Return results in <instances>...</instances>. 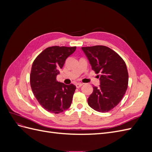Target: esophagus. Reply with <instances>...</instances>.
Wrapping results in <instances>:
<instances>
[{
  "instance_id": "obj_1",
  "label": "esophagus",
  "mask_w": 152,
  "mask_h": 152,
  "mask_svg": "<svg viewBox=\"0 0 152 152\" xmlns=\"http://www.w3.org/2000/svg\"><path fill=\"white\" fill-rule=\"evenodd\" d=\"M82 85H83V84H82V83H77V84H75L77 88H79V87H80Z\"/></svg>"
}]
</instances>
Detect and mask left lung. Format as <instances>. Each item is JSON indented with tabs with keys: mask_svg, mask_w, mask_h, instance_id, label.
<instances>
[{
	"mask_svg": "<svg viewBox=\"0 0 152 152\" xmlns=\"http://www.w3.org/2000/svg\"><path fill=\"white\" fill-rule=\"evenodd\" d=\"M96 74L100 73L99 87L93 92L87 103L99 112H108L120 103L128 86L129 75L124 59L110 48L104 45L82 48Z\"/></svg>",
	"mask_w": 152,
	"mask_h": 152,
	"instance_id": "obj_1",
	"label": "left lung"
}]
</instances>
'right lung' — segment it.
Segmentation results:
<instances>
[{"instance_id": "obj_1", "label": "right lung", "mask_w": 152, "mask_h": 152, "mask_svg": "<svg viewBox=\"0 0 152 152\" xmlns=\"http://www.w3.org/2000/svg\"><path fill=\"white\" fill-rule=\"evenodd\" d=\"M76 47L52 46L44 49L32 64L30 86L39 104L48 112L59 113L70 107L76 86L57 81L66 59Z\"/></svg>"}]
</instances>
